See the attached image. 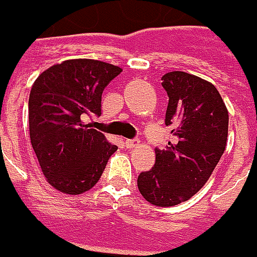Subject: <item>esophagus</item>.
<instances>
[{
	"instance_id": "1",
	"label": "esophagus",
	"mask_w": 257,
	"mask_h": 257,
	"mask_svg": "<svg viewBox=\"0 0 257 257\" xmlns=\"http://www.w3.org/2000/svg\"><path fill=\"white\" fill-rule=\"evenodd\" d=\"M139 144H140V140H137V139H134V140H125V142H124V146H125L127 149H136Z\"/></svg>"
}]
</instances>
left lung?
Listing matches in <instances>:
<instances>
[{"label": "left lung", "mask_w": 257, "mask_h": 257, "mask_svg": "<svg viewBox=\"0 0 257 257\" xmlns=\"http://www.w3.org/2000/svg\"><path fill=\"white\" fill-rule=\"evenodd\" d=\"M169 95L166 125L176 139L156 150L152 170L140 173L137 186L154 206L189 200L210 179L227 143L229 113L217 88L197 75L170 71L162 77Z\"/></svg>", "instance_id": "1"}]
</instances>
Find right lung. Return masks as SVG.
Wrapping results in <instances>:
<instances>
[{"label":"right lung","mask_w":257,"mask_h":257,"mask_svg":"<svg viewBox=\"0 0 257 257\" xmlns=\"http://www.w3.org/2000/svg\"><path fill=\"white\" fill-rule=\"evenodd\" d=\"M121 71L98 60H65L43 71L31 87L30 140L47 182L58 192L90 190L117 150L83 118L101 114L103 90Z\"/></svg>","instance_id":"obj_1"}]
</instances>
